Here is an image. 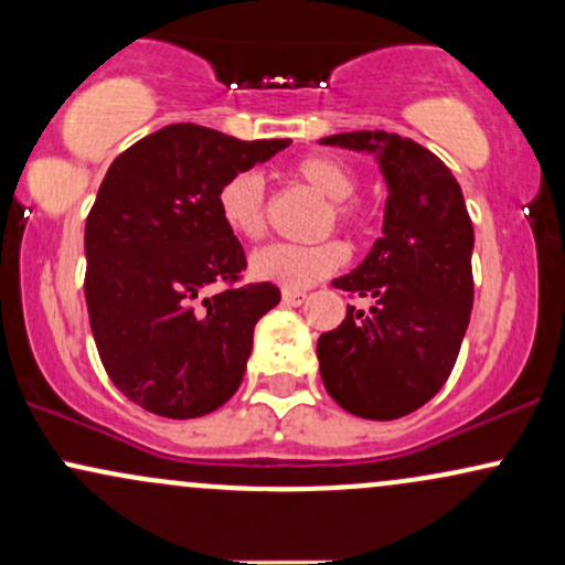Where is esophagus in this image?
<instances>
[{"label":"esophagus","mask_w":565,"mask_h":565,"mask_svg":"<svg viewBox=\"0 0 565 565\" xmlns=\"http://www.w3.org/2000/svg\"><path fill=\"white\" fill-rule=\"evenodd\" d=\"M281 297H284V302H287V305H302L305 300H308V291H302V289H284Z\"/></svg>","instance_id":"obj_1"}]
</instances>
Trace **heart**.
Here are the masks:
<instances>
[{"label": "heart", "instance_id": "heart-1", "mask_svg": "<svg viewBox=\"0 0 565 565\" xmlns=\"http://www.w3.org/2000/svg\"><path fill=\"white\" fill-rule=\"evenodd\" d=\"M289 180L310 188L327 199V228L361 231L364 225V210L359 201H353L355 172L342 159L329 153H308L297 159L287 170ZM217 217L231 236L242 242H257L265 233V185L257 172L244 170L231 174L217 188ZM348 263V246L337 238L329 242L297 246V244H268L249 257V274L257 281L278 284L287 289H302L310 284H319L321 278L337 274Z\"/></svg>", "mask_w": 565, "mask_h": 565}]
</instances>
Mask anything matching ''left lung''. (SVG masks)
<instances>
[{
  "mask_svg": "<svg viewBox=\"0 0 565 565\" xmlns=\"http://www.w3.org/2000/svg\"><path fill=\"white\" fill-rule=\"evenodd\" d=\"M323 146L374 153L387 183L385 223L366 260L334 287L366 297L319 337L327 393L364 419L417 412L449 380L472 310V223L449 167L401 135L342 132Z\"/></svg>",
  "mask_w": 565,
  "mask_h": 565,
  "instance_id": "1",
  "label": "left lung"
}]
</instances>
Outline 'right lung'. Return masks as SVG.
Masks as SVG:
<instances>
[{
	"instance_id": "right-lung-1",
	"label": "right lung",
	"mask_w": 565,
	"mask_h": 565,
	"mask_svg": "<svg viewBox=\"0 0 565 565\" xmlns=\"http://www.w3.org/2000/svg\"><path fill=\"white\" fill-rule=\"evenodd\" d=\"M289 140L170 125L114 159L84 225V297L97 353L129 401L170 419L215 412L242 385L276 284H238L244 246L217 188ZM212 286L221 289L204 296Z\"/></svg>"
}]
</instances>
